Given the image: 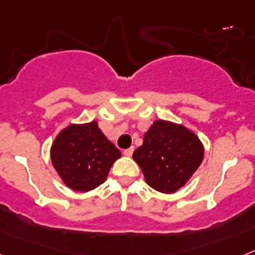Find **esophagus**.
I'll return each instance as SVG.
<instances>
[{
	"label": "esophagus",
	"instance_id": "34e87169",
	"mask_svg": "<svg viewBox=\"0 0 255 255\" xmlns=\"http://www.w3.org/2000/svg\"><path fill=\"white\" fill-rule=\"evenodd\" d=\"M133 150H134V147L131 146V147H128V149H126V150L123 151L124 155H127V157H131L132 154H133Z\"/></svg>",
	"mask_w": 255,
	"mask_h": 255
}]
</instances>
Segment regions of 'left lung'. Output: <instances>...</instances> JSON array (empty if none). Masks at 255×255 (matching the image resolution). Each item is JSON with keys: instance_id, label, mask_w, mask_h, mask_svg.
<instances>
[{"instance_id": "8db88e82", "label": "left lung", "mask_w": 255, "mask_h": 255, "mask_svg": "<svg viewBox=\"0 0 255 255\" xmlns=\"http://www.w3.org/2000/svg\"><path fill=\"white\" fill-rule=\"evenodd\" d=\"M133 159L153 189L174 193L189 180L204 159V146L184 126L155 121Z\"/></svg>"}]
</instances>
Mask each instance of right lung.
<instances>
[{"label": "right lung", "mask_w": 255, "mask_h": 255, "mask_svg": "<svg viewBox=\"0 0 255 255\" xmlns=\"http://www.w3.org/2000/svg\"><path fill=\"white\" fill-rule=\"evenodd\" d=\"M51 162L68 188L88 192L101 185L121 151L105 137L97 122L71 124L51 145Z\"/></svg>", "instance_id": "1"}]
</instances>
